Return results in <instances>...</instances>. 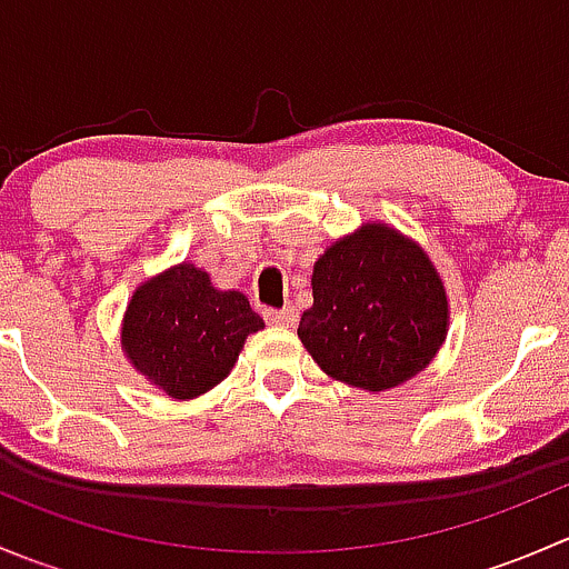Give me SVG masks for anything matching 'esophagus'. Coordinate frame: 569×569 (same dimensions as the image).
Segmentation results:
<instances>
[{
	"label": "esophagus",
	"mask_w": 569,
	"mask_h": 569,
	"mask_svg": "<svg viewBox=\"0 0 569 569\" xmlns=\"http://www.w3.org/2000/svg\"><path fill=\"white\" fill-rule=\"evenodd\" d=\"M263 319L269 321V325H278V327H295L297 321V311L295 308H263Z\"/></svg>",
	"instance_id": "esophagus-1"
}]
</instances>
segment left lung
I'll list each match as a JSON object with an SVG mask.
<instances>
[{
  "mask_svg": "<svg viewBox=\"0 0 569 569\" xmlns=\"http://www.w3.org/2000/svg\"><path fill=\"white\" fill-rule=\"evenodd\" d=\"M313 306L297 336L332 380L388 391L443 347L449 300L429 256L382 222H366L313 263Z\"/></svg>",
  "mask_w": 569,
  "mask_h": 569,
  "instance_id": "1",
  "label": "left lung"
}]
</instances>
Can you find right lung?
Returning <instances> with one entry per match:
<instances>
[{"label": "right lung", "mask_w": 569, "mask_h": 569, "mask_svg": "<svg viewBox=\"0 0 569 569\" xmlns=\"http://www.w3.org/2000/svg\"><path fill=\"white\" fill-rule=\"evenodd\" d=\"M261 327L242 291L214 289L209 272L183 261L137 286L120 343L151 386L194 399L231 375L244 338Z\"/></svg>", "instance_id": "1"}]
</instances>
